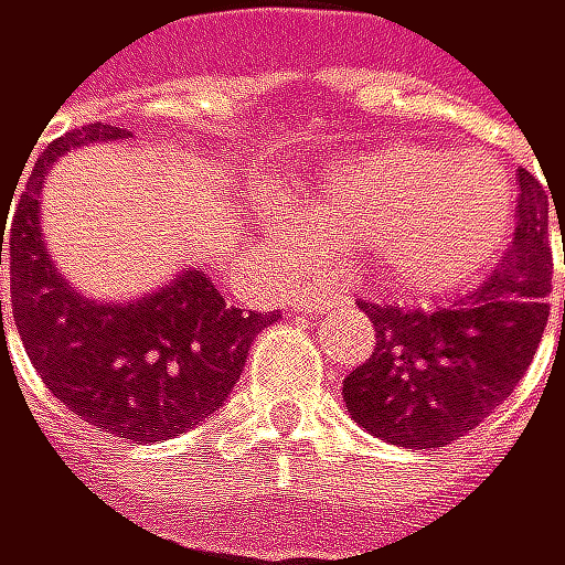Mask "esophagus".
I'll return each instance as SVG.
<instances>
[{
  "instance_id": "obj_1",
  "label": "esophagus",
  "mask_w": 565,
  "mask_h": 565,
  "mask_svg": "<svg viewBox=\"0 0 565 565\" xmlns=\"http://www.w3.org/2000/svg\"><path fill=\"white\" fill-rule=\"evenodd\" d=\"M340 299L337 296H330V292H302L299 299H296V309L299 313H323V309H330V306H337Z\"/></svg>"
}]
</instances>
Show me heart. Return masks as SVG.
Returning <instances> with one entry per match:
<instances>
[{
	"mask_svg": "<svg viewBox=\"0 0 565 565\" xmlns=\"http://www.w3.org/2000/svg\"><path fill=\"white\" fill-rule=\"evenodd\" d=\"M309 209L276 215L299 263L333 238L356 235V259L404 292H448L482 273L502 248L512 188L482 158L397 140L340 168L309 191Z\"/></svg>",
	"mask_w": 565,
	"mask_h": 565,
	"instance_id": "1",
	"label": "heart"
}]
</instances>
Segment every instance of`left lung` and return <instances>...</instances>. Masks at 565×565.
<instances>
[{
	"instance_id": "1",
	"label": "left lung",
	"mask_w": 565,
	"mask_h": 565,
	"mask_svg": "<svg viewBox=\"0 0 565 565\" xmlns=\"http://www.w3.org/2000/svg\"><path fill=\"white\" fill-rule=\"evenodd\" d=\"M515 181V238L475 292L438 309L356 302L377 347L347 374L343 401L371 435L401 448H445L482 425L529 371L550 320L556 199L525 168Z\"/></svg>"
}]
</instances>
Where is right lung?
Listing matches in <instances>:
<instances>
[{
	"label": "right lung",
	"instance_id": "obj_1",
	"mask_svg": "<svg viewBox=\"0 0 565 565\" xmlns=\"http://www.w3.org/2000/svg\"><path fill=\"white\" fill-rule=\"evenodd\" d=\"M127 130L90 124L40 154L9 225L12 320L43 384L87 425L114 438L168 441L215 414L232 394L248 347L273 320L228 306L199 269L137 302H90L46 259L40 188L60 154ZM0 232V266H2ZM2 327V299H0Z\"/></svg>",
	"mask_w": 565,
	"mask_h": 565
}]
</instances>
